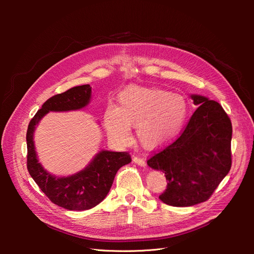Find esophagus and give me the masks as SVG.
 <instances>
[{
    "label": "esophagus",
    "mask_w": 254,
    "mask_h": 254,
    "mask_svg": "<svg viewBox=\"0 0 254 254\" xmlns=\"http://www.w3.org/2000/svg\"><path fill=\"white\" fill-rule=\"evenodd\" d=\"M132 161H134L135 164L141 166V167H146V163L143 158L139 157V156H134V158H132Z\"/></svg>",
    "instance_id": "esophagus-1"
}]
</instances>
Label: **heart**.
Wrapping results in <instances>:
<instances>
[{
    "instance_id": "heart-1",
    "label": "heart",
    "mask_w": 254,
    "mask_h": 254,
    "mask_svg": "<svg viewBox=\"0 0 254 254\" xmlns=\"http://www.w3.org/2000/svg\"><path fill=\"white\" fill-rule=\"evenodd\" d=\"M118 104H109L104 114L110 138L119 144L128 143L132 126L137 127L140 141L148 147L175 138L189 111L182 96L156 88H127L120 93Z\"/></svg>"
}]
</instances>
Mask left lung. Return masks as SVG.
Wrapping results in <instances>:
<instances>
[{
  "mask_svg": "<svg viewBox=\"0 0 254 254\" xmlns=\"http://www.w3.org/2000/svg\"><path fill=\"white\" fill-rule=\"evenodd\" d=\"M191 99L198 108L180 136L147 161L168 181L159 199L174 207L207 201L232 167L230 117L215 101L197 95Z\"/></svg>",
  "mask_w": 254,
  "mask_h": 254,
  "instance_id": "obj_1",
  "label": "left lung"
}]
</instances>
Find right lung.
<instances>
[{"instance_id":"obj_1","label":"right lung","mask_w":254,"mask_h":254,"mask_svg":"<svg viewBox=\"0 0 254 254\" xmlns=\"http://www.w3.org/2000/svg\"><path fill=\"white\" fill-rule=\"evenodd\" d=\"M90 97L89 84L75 86L51 97L32 118L26 131V166L30 175L53 204L66 210L81 211L96 207L108 194L117 171L131 162L128 152L102 150L85 169L68 177L51 175L38 162L33 137L40 120L49 111L81 109L89 103Z\"/></svg>"}]
</instances>
